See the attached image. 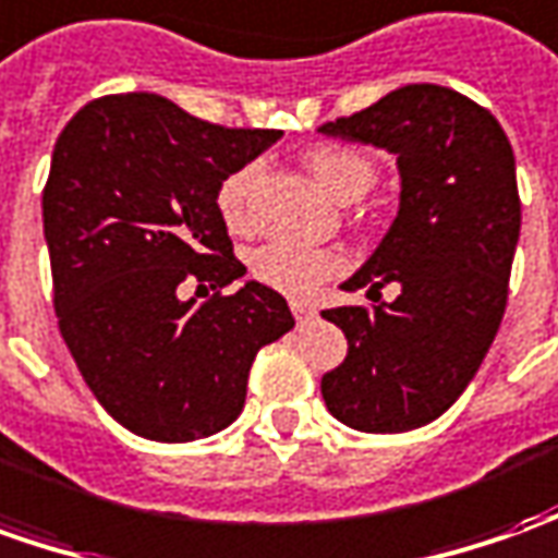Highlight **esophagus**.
<instances>
[{
    "label": "esophagus",
    "mask_w": 558,
    "mask_h": 558,
    "mask_svg": "<svg viewBox=\"0 0 558 558\" xmlns=\"http://www.w3.org/2000/svg\"><path fill=\"white\" fill-rule=\"evenodd\" d=\"M290 308H293V317L299 327H302L305 320H311V317H314V308H311V305H302V302H293Z\"/></svg>",
    "instance_id": "esophagus-1"
}]
</instances>
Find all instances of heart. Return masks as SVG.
I'll use <instances>...</instances> for the list:
<instances>
[{
	"label": "heart",
	"mask_w": 558,
	"mask_h": 558,
	"mask_svg": "<svg viewBox=\"0 0 558 558\" xmlns=\"http://www.w3.org/2000/svg\"><path fill=\"white\" fill-rule=\"evenodd\" d=\"M305 168L329 198L336 201L360 198L375 180L373 161L363 151L344 149V146L311 149L305 155ZM250 180H253V168L234 170L216 192V210L231 231L247 226ZM339 268H342V259L336 253L290 244V241H271L250 256L253 278L290 299H311Z\"/></svg>",
	"instance_id": "heart-1"
}]
</instances>
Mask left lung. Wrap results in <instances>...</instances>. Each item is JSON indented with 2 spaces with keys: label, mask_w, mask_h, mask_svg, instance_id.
Returning a JSON list of instances; mask_svg holds the SVG:
<instances>
[{
  "label": "left lung",
  "mask_w": 558,
  "mask_h": 558,
  "mask_svg": "<svg viewBox=\"0 0 558 558\" xmlns=\"http://www.w3.org/2000/svg\"><path fill=\"white\" fill-rule=\"evenodd\" d=\"M317 134L397 158L400 204L373 256L344 280L375 308L320 311L348 357L320 378L332 418L403 434L464 393L501 327L519 244L517 158L498 119L439 85H407ZM397 282L393 303L380 287Z\"/></svg>",
  "instance_id": "8db88e82"
}]
</instances>
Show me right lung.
Here are the masks:
<instances>
[{
  "mask_svg": "<svg viewBox=\"0 0 558 558\" xmlns=\"http://www.w3.org/2000/svg\"><path fill=\"white\" fill-rule=\"evenodd\" d=\"M280 131H229L158 94L78 109L41 195L60 336L97 403L136 437L192 442L229 427L259 348L293 329L287 299L231 256L216 192Z\"/></svg>",
  "mask_w": 558,
  "mask_h": 558,
  "instance_id": "add662e5",
  "label": "right lung"
}]
</instances>
